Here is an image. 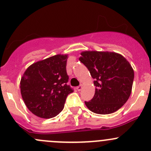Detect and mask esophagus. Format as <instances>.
I'll list each match as a JSON object with an SVG mask.
<instances>
[{"instance_id": "1", "label": "esophagus", "mask_w": 151, "mask_h": 151, "mask_svg": "<svg viewBox=\"0 0 151 151\" xmlns=\"http://www.w3.org/2000/svg\"><path fill=\"white\" fill-rule=\"evenodd\" d=\"M82 88H83V85H79V86L77 87V90L78 91H80L82 90Z\"/></svg>"}]
</instances>
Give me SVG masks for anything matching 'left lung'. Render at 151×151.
Masks as SVG:
<instances>
[{"mask_svg":"<svg viewBox=\"0 0 151 151\" xmlns=\"http://www.w3.org/2000/svg\"><path fill=\"white\" fill-rule=\"evenodd\" d=\"M94 79V96L85 101L93 112L106 115L119 109L129 99L134 70L123 56L116 52L85 51L79 58Z\"/></svg>","mask_w":151,"mask_h":151,"instance_id":"8db88e82","label":"left lung"}]
</instances>
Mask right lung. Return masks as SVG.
<instances>
[{
    "mask_svg": "<svg viewBox=\"0 0 151 151\" xmlns=\"http://www.w3.org/2000/svg\"><path fill=\"white\" fill-rule=\"evenodd\" d=\"M67 55H56L30 65L20 81L22 99L36 116L51 118L64 107L67 96L74 90L67 85Z\"/></svg>",
    "mask_w": 151,
    "mask_h": 151,
    "instance_id": "1",
    "label": "right lung"
}]
</instances>
